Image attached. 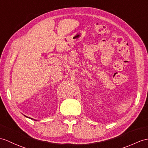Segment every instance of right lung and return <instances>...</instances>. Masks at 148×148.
<instances>
[{"mask_svg":"<svg viewBox=\"0 0 148 148\" xmlns=\"http://www.w3.org/2000/svg\"><path fill=\"white\" fill-rule=\"evenodd\" d=\"M30 119H31V118H30Z\"/></svg>","mask_w":148,"mask_h":148,"instance_id":"add662e5","label":"right lung"}]
</instances>
